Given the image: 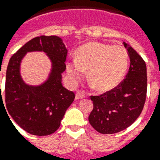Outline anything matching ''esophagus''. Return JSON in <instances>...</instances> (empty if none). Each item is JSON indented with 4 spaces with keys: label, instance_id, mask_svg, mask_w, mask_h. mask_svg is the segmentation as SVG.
Here are the masks:
<instances>
[{
    "label": "esophagus",
    "instance_id": "esophagus-1",
    "mask_svg": "<svg viewBox=\"0 0 160 160\" xmlns=\"http://www.w3.org/2000/svg\"><path fill=\"white\" fill-rule=\"evenodd\" d=\"M85 96H86V95H85V92H83V91H77L76 94H75V99H83V98H85Z\"/></svg>",
    "mask_w": 160,
    "mask_h": 160
}]
</instances>
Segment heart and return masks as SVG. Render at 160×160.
Here are the masks:
<instances>
[{
    "label": "heart",
    "instance_id": "1",
    "mask_svg": "<svg viewBox=\"0 0 160 160\" xmlns=\"http://www.w3.org/2000/svg\"><path fill=\"white\" fill-rule=\"evenodd\" d=\"M129 64L128 50L122 45L89 42L76 51V58L67 61V75L77 82L87 72V79L94 89L107 91L117 87L126 75Z\"/></svg>",
    "mask_w": 160,
    "mask_h": 160
}]
</instances>
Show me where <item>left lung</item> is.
<instances>
[{
  "label": "left lung",
  "mask_w": 160,
  "mask_h": 160,
  "mask_svg": "<svg viewBox=\"0 0 160 160\" xmlns=\"http://www.w3.org/2000/svg\"><path fill=\"white\" fill-rule=\"evenodd\" d=\"M130 67L126 79L103 95L91 96L93 110L89 122L102 134H112L131 126L142 112L147 93V68L142 57L126 42Z\"/></svg>",
  "instance_id": "8db88e82"
}]
</instances>
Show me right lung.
Returning <instances> with one entry per match:
<instances>
[{
  "label": "right lung",
  "instance_id": "right-lung-1",
  "mask_svg": "<svg viewBox=\"0 0 160 160\" xmlns=\"http://www.w3.org/2000/svg\"><path fill=\"white\" fill-rule=\"evenodd\" d=\"M32 52H42L51 61L47 79L38 85H29L20 75L21 61ZM67 52L59 37L40 36L28 41L10 58L6 76V106L12 119L28 133H53L74 102L75 93L62 85Z\"/></svg>",
  "mask_w": 160,
  "mask_h": 160
}]
</instances>
